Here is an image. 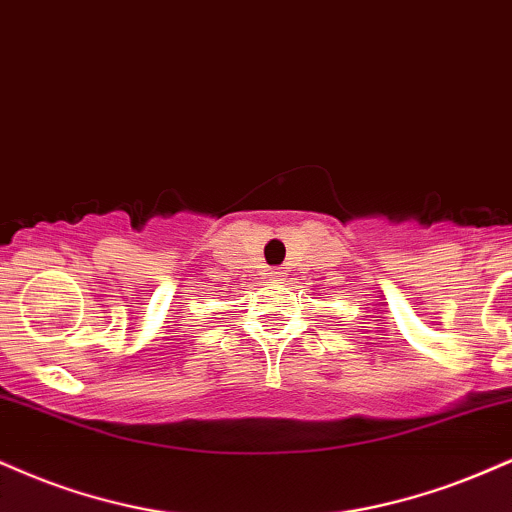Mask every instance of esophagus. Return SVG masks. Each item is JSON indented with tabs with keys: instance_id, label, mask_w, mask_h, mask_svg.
<instances>
[{
	"instance_id": "1",
	"label": "esophagus",
	"mask_w": 512,
	"mask_h": 512,
	"mask_svg": "<svg viewBox=\"0 0 512 512\" xmlns=\"http://www.w3.org/2000/svg\"><path fill=\"white\" fill-rule=\"evenodd\" d=\"M269 276H272V279H281L283 272H279V269H274V272H269Z\"/></svg>"
}]
</instances>
